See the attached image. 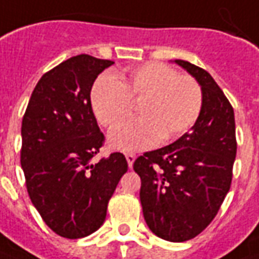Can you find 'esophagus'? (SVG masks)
<instances>
[{
	"mask_svg": "<svg viewBox=\"0 0 259 259\" xmlns=\"http://www.w3.org/2000/svg\"><path fill=\"white\" fill-rule=\"evenodd\" d=\"M126 160H127L129 167L132 168L133 167V162H135V160H136V154H133V153H127V154H126Z\"/></svg>",
	"mask_w": 259,
	"mask_h": 259,
	"instance_id": "1",
	"label": "esophagus"
}]
</instances>
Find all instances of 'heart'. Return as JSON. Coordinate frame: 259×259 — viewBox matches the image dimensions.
<instances>
[{"label": "heart", "instance_id": "obj_1", "mask_svg": "<svg viewBox=\"0 0 259 259\" xmlns=\"http://www.w3.org/2000/svg\"><path fill=\"white\" fill-rule=\"evenodd\" d=\"M139 99L142 116L112 130L113 148L133 151L153 147L161 139L175 140L195 124L203 104L198 81L164 63L132 67L119 78L102 74L91 90L94 115L108 129L123 122Z\"/></svg>", "mask_w": 259, "mask_h": 259}]
</instances>
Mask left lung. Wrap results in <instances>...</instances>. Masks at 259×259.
Masks as SVG:
<instances>
[{"label":"left lung","instance_id":"8db88e82","mask_svg":"<svg viewBox=\"0 0 259 259\" xmlns=\"http://www.w3.org/2000/svg\"><path fill=\"white\" fill-rule=\"evenodd\" d=\"M175 63L202 88L200 115L189 133L140 155L133 169L142 180L140 202L148 229L162 240L182 243L216 218L230 189L237 140L233 106L213 77L189 61Z\"/></svg>","mask_w":259,"mask_h":259}]
</instances>
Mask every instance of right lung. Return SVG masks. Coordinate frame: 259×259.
I'll use <instances>...</instances> for the list:
<instances>
[{
  "instance_id": "add662e5",
  "label": "right lung",
  "mask_w": 259,
  "mask_h": 259,
  "mask_svg": "<svg viewBox=\"0 0 259 259\" xmlns=\"http://www.w3.org/2000/svg\"><path fill=\"white\" fill-rule=\"evenodd\" d=\"M112 64L88 54L63 61L43 74L23 115L21 165L29 198L43 222L64 238L98 230L127 171L122 153L92 162L105 136L92 112L91 88Z\"/></svg>"
}]
</instances>
